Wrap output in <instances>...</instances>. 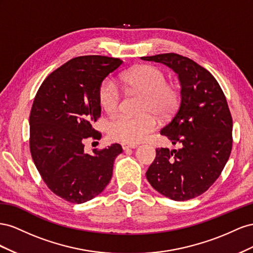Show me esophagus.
<instances>
[{
	"label": "esophagus",
	"mask_w": 253,
	"mask_h": 253,
	"mask_svg": "<svg viewBox=\"0 0 253 253\" xmlns=\"http://www.w3.org/2000/svg\"><path fill=\"white\" fill-rule=\"evenodd\" d=\"M122 147L124 150L129 148H136L138 147V144H128V143H122Z\"/></svg>",
	"instance_id": "esophagus-1"
}]
</instances>
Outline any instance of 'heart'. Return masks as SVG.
Masks as SVG:
<instances>
[{"label": "heart", "instance_id": "1", "mask_svg": "<svg viewBox=\"0 0 253 253\" xmlns=\"http://www.w3.org/2000/svg\"><path fill=\"white\" fill-rule=\"evenodd\" d=\"M119 82L129 90L145 94L143 103V117L134 118L121 114L109 124L111 138L128 144L140 143L147 138L158 126L157 118L150 112L165 118L175 110L178 103L174 89L168 85L167 76L153 66H140L129 70L119 77ZM99 103L108 113L118 112L121 106V90L113 78H106L98 92Z\"/></svg>", "mask_w": 253, "mask_h": 253}]
</instances>
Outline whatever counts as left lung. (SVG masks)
<instances>
[{
    "label": "left lung",
    "instance_id": "8db88e82",
    "mask_svg": "<svg viewBox=\"0 0 253 253\" xmlns=\"http://www.w3.org/2000/svg\"><path fill=\"white\" fill-rule=\"evenodd\" d=\"M141 59L171 69L181 86L178 110L160 131L181 148H157L146 178L169 199L195 198L219 177L232 149V118L227 99L210 72L187 57L169 53Z\"/></svg>",
    "mask_w": 253,
    "mask_h": 253
}]
</instances>
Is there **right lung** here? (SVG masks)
<instances>
[{
	"label": "right lung",
	"mask_w": 253,
	"mask_h": 253,
	"mask_svg": "<svg viewBox=\"0 0 253 253\" xmlns=\"http://www.w3.org/2000/svg\"><path fill=\"white\" fill-rule=\"evenodd\" d=\"M123 61L82 56L50 73L34 99L30 147L34 163L48 189L73 204H84L110 182L114 160L123 148L115 143L84 153V141L100 139L92 123L100 117L98 92L104 79Z\"/></svg>",
	"instance_id": "1"
}]
</instances>
